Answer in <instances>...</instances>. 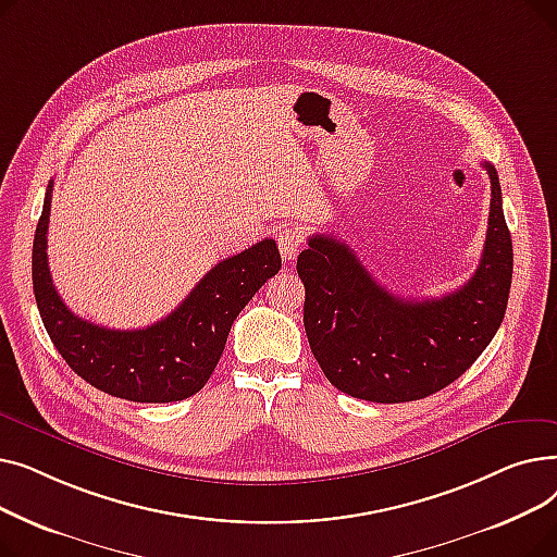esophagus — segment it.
I'll return each instance as SVG.
<instances>
[{"instance_id":"34e87169","label":"esophagus","mask_w":557,"mask_h":557,"mask_svg":"<svg viewBox=\"0 0 557 557\" xmlns=\"http://www.w3.org/2000/svg\"><path fill=\"white\" fill-rule=\"evenodd\" d=\"M277 248H280V255H282L284 261L294 259L300 252V248H302V234H300V230L288 227V225L282 227L277 232Z\"/></svg>"}]
</instances>
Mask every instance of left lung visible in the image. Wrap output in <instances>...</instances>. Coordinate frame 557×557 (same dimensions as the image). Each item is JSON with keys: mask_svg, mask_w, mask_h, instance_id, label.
Masks as SVG:
<instances>
[{"mask_svg": "<svg viewBox=\"0 0 557 557\" xmlns=\"http://www.w3.org/2000/svg\"><path fill=\"white\" fill-rule=\"evenodd\" d=\"M490 219L472 280L433 300H404L379 284L347 244L315 234L298 257L305 332L341 393L399 404L443 391L470 368L502 327L512 282V239L496 169L483 164Z\"/></svg>", "mask_w": 557, "mask_h": 557, "instance_id": "1", "label": "left lung"}]
</instances>
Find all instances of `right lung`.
Returning a JSON list of instances; mask_svg holds the SVG:
<instances>
[{
  "label": "right lung",
  "instance_id": "1",
  "mask_svg": "<svg viewBox=\"0 0 557 557\" xmlns=\"http://www.w3.org/2000/svg\"><path fill=\"white\" fill-rule=\"evenodd\" d=\"M47 187L34 239V294L45 330L87 384L131 401L164 404L196 395L212 376L234 318L282 269L273 239L219 261L178 309L144 330H108L78 318L58 296L47 263L51 212Z\"/></svg>",
  "mask_w": 557,
  "mask_h": 557
}]
</instances>
